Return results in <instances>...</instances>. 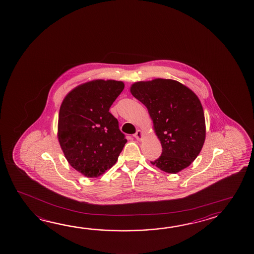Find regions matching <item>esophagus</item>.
Listing matches in <instances>:
<instances>
[{
  "mask_svg": "<svg viewBox=\"0 0 254 254\" xmlns=\"http://www.w3.org/2000/svg\"><path fill=\"white\" fill-rule=\"evenodd\" d=\"M133 136H134L135 139L140 140V139H142V137H143V133H142V131L140 129H138Z\"/></svg>",
  "mask_w": 254,
  "mask_h": 254,
  "instance_id": "esophagus-1",
  "label": "esophagus"
}]
</instances>
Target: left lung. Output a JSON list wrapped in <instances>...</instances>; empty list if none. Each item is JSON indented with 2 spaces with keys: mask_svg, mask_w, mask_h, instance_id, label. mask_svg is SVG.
<instances>
[{
  "mask_svg": "<svg viewBox=\"0 0 254 254\" xmlns=\"http://www.w3.org/2000/svg\"><path fill=\"white\" fill-rule=\"evenodd\" d=\"M130 93L147 107L162 146L161 156L150 163L170 174L188 168L205 139L204 110L198 97L178 81L162 78L136 82Z\"/></svg>",
  "mask_w": 254,
  "mask_h": 254,
  "instance_id": "8db88e82",
  "label": "left lung"
}]
</instances>
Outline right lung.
<instances>
[{"label": "right lung", "instance_id": "obj_1", "mask_svg": "<svg viewBox=\"0 0 254 254\" xmlns=\"http://www.w3.org/2000/svg\"><path fill=\"white\" fill-rule=\"evenodd\" d=\"M124 88L122 81L93 80L70 91L61 104L60 147L68 163L86 178L99 177L111 169L127 142L109 112Z\"/></svg>", "mask_w": 254, "mask_h": 254}]
</instances>
